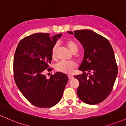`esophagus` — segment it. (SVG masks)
<instances>
[{
  "instance_id": "obj_1",
  "label": "esophagus",
  "mask_w": 126,
  "mask_h": 126,
  "mask_svg": "<svg viewBox=\"0 0 126 126\" xmlns=\"http://www.w3.org/2000/svg\"><path fill=\"white\" fill-rule=\"evenodd\" d=\"M68 78H69V79H72L73 78V76L71 75H68Z\"/></svg>"
}]
</instances>
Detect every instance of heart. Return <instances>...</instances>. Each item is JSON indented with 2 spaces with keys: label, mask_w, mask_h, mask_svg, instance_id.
I'll list each match as a JSON object with an SVG mask.
<instances>
[{
  "label": "heart",
  "mask_w": 126,
  "mask_h": 126,
  "mask_svg": "<svg viewBox=\"0 0 126 126\" xmlns=\"http://www.w3.org/2000/svg\"><path fill=\"white\" fill-rule=\"evenodd\" d=\"M64 44L72 54L77 53L79 49L78 45L76 42L72 40H67L64 41ZM58 44H55L51 48V56L53 60H56L57 57ZM76 67V63L74 62H60L56 66V70L58 72L64 73H70Z\"/></svg>",
  "instance_id": "b5f03b06"
}]
</instances>
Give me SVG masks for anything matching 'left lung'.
<instances>
[{"mask_svg":"<svg viewBox=\"0 0 126 126\" xmlns=\"http://www.w3.org/2000/svg\"><path fill=\"white\" fill-rule=\"evenodd\" d=\"M67 32L75 34L84 49L83 59L78 69L83 73L74 76L79 82L78 96L87 104L100 103L111 93L117 76L112 46L107 39L91 30Z\"/></svg>","mask_w":126,"mask_h":126,"instance_id":"left-lung-1","label":"left lung"}]
</instances>
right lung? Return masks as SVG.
<instances>
[{
    "label": "right lung",
    "instance_id": "right-lung-1",
    "mask_svg": "<svg viewBox=\"0 0 126 126\" xmlns=\"http://www.w3.org/2000/svg\"><path fill=\"white\" fill-rule=\"evenodd\" d=\"M62 34L52 38L48 33H36L24 38L17 46L14 59L16 85L30 103L40 108L54 106L62 99L67 76L62 72L47 79L45 72L52 60L53 46Z\"/></svg>",
    "mask_w": 126,
    "mask_h": 126
}]
</instances>
